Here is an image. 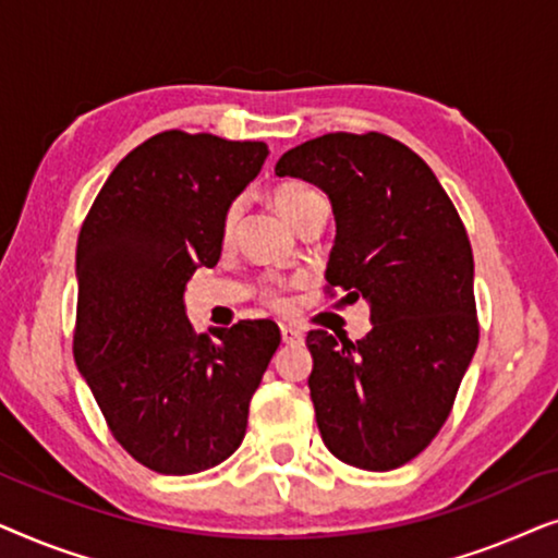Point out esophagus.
<instances>
[{
	"mask_svg": "<svg viewBox=\"0 0 558 558\" xmlns=\"http://www.w3.org/2000/svg\"><path fill=\"white\" fill-rule=\"evenodd\" d=\"M279 330H281V340H284L287 345H300V342H302V330H300V327L279 325Z\"/></svg>",
	"mask_w": 558,
	"mask_h": 558,
	"instance_id": "obj_1",
	"label": "esophagus"
}]
</instances>
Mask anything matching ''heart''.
<instances>
[{
  "mask_svg": "<svg viewBox=\"0 0 558 558\" xmlns=\"http://www.w3.org/2000/svg\"><path fill=\"white\" fill-rule=\"evenodd\" d=\"M315 197H319L317 190L302 185V182H284V185H279L277 190H274V205H277L281 216H284L292 226L300 223L302 213L310 208V203L315 201ZM235 218H239V205H231V210L226 213V220H223V233L226 235H231ZM264 294H266V300H269L271 304H277V307L281 302H284V300H281V284H279V281H274V279L266 281Z\"/></svg>",
  "mask_w": 558,
  "mask_h": 558,
  "instance_id": "1",
  "label": "heart"
}]
</instances>
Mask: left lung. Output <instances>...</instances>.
<instances>
[{
    "label": "left lung",
    "mask_w": 558,
    "mask_h": 558,
    "mask_svg": "<svg viewBox=\"0 0 558 558\" xmlns=\"http://www.w3.org/2000/svg\"><path fill=\"white\" fill-rule=\"evenodd\" d=\"M274 172L325 190L338 228L327 292L371 304L363 340L307 335L325 447L361 470L401 468L447 422L477 348L468 231L429 165L386 134L317 136Z\"/></svg>",
    "instance_id": "left-lung-1"
}]
</instances>
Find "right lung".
Returning a JSON list of instances; mask_svg holds the SVG:
<instances>
[{"label": "right lung", "mask_w": 558, "mask_h": 558, "mask_svg": "<svg viewBox=\"0 0 558 558\" xmlns=\"http://www.w3.org/2000/svg\"><path fill=\"white\" fill-rule=\"evenodd\" d=\"M266 155L264 142L155 134L113 167L81 226L75 365L113 439L162 475L239 449L281 342L271 319L197 335L182 300L197 266L218 264L226 213Z\"/></svg>", "instance_id": "add662e5"}]
</instances>
